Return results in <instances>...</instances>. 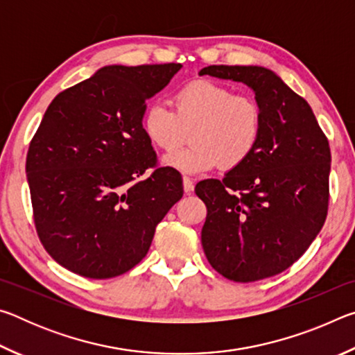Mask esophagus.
I'll return each mask as SVG.
<instances>
[{
  "label": "esophagus",
  "mask_w": 355,
  "mask_h": 355,
  "mask_svg": "<svg viewBox=\"0 0 355 355\" xmlns=\"http://www.w3.org/2000/svg\"><path fill=\"white\" fill-rule=\"evenodd\" d=\"M183 189L186 194H191L194 191V182L189 177H183Z\"/></svg>",
  "instance_id": "1"
}]
</instances>
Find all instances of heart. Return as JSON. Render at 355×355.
<instances>
[{
	"label": "heart",
	"mask_w": 355,
	"mask_h": 355,
	"mask_svg": "<svg viewBox=\"0 0 355 355\" xmlns=\"http://www.w3.org/2000/svg\"><path fill=\"white\" fill-rule=\"evenodd\" d=\"M173 111L161 101L142 114V131L153 147L170 153L191 130L193 146L167 155L163 163L180 172L197 175L214 169L230 171L241 166L260 141L263 112L250 95H233L230 87L197 80L172 95Z\"/></svg>",
	"instance_id": "1"
}]
</instances>
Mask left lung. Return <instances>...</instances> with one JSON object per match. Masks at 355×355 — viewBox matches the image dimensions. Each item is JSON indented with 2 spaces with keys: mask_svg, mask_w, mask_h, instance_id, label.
Masks as SVG:
<instances>
[{
  "mask_svg": "<svg viewBox=\"0 0 355 355\" xmlns=\"http://www.w3.org/2000/svg\"><path fill=\"white\" fill-rule=\"evenodd\" d=\"M199 75L243 83L263 112L260 141L222 180H203L202 248L211 266L233 282L272 277L304 255L324 225L330 148L310 105L272 70L209 65Z\"/></svg>",
  "mask_w": 355,
  "mask_h": 355,
  "instance_id": "1",
  "label": "left lung"
}]
</instances>
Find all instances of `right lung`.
I'll return each instance as SVG.
<instances>
[{
  "mask_svg": "<svg viewBox=\"0 0 355 355\" xmlns=\"http://www.w3.org/2000/svg\"><path fill=\"white\" fill-rule=\"evenodd\" d=\"M182 64L106 65L51 101L29 144L26 175L39 238L53 260L111 279L147 255L156 225L182 199V177L155 169L142 131L148 98Z\"/></svg>",
  "mask_w": 355,
  "mask_h": 355,
  "instance_id": "right-lung-1",
  "label": "right lung"
}]
</instances>
